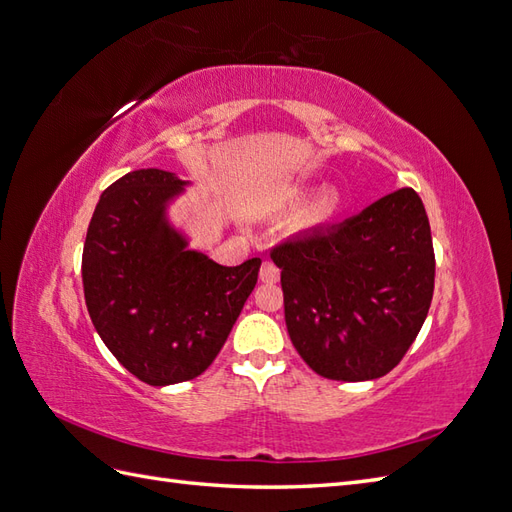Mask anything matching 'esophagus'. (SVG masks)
<instances>
[{"label":"esophagus","mask_w":512,"mask_h":512,"mask_svg":"<svg viewBox=\"0 0 512 512\" xmlns=\"http://www.w3.org/2000/svg\"><path fill=\"white\" fill-rule=\"evenodd\" d=\"M281 277V270L272 264V261H264L261 264V270H259V279L264 283H277Z\"/></svg>","instance_id":"obj_1"}]
</instances>
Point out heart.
I'll return each mask as SVG.
<instances>
[{
	"mask_svg": "<svg viewBox=\"0 0 512 512\" xmlns=\"http://www.w3.org/2000/svg\"><path fill=\"white\" fill-rule=\"evenodd\" d=\"M307 198V192L303 187H290L281 192L279 196V207L281 209H299ZM340 209V196L336 192H325L316 196L312 202H307L299 216V227L303 229H318L327 224L331 218L336 216Z\"/></svg>",
	"mask_w": 512,
	"mask_h": 512,
	"instance_id": "b5f03b06",
	"label": "heart"
}]
</instances>
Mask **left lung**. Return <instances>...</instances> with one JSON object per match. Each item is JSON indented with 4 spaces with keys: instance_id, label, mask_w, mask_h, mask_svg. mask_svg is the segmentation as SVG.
Returning <instances> with one entry per match:
<instances>
[{
    "instance_id": "1",
    "label": "left lung",
    "mask_w": 512,
    "mask_h": 512,
    "mask_svg": "<svg viewBox=\"0 0 512 512\" xmlns=\"http://www.w3.org/2000/svg\"><path fill=\"white\" fill-rule=\"evenodd\" d=\"M272 261L281 268L292 344L312 371L336 382L390 373L430 310V220L410 187L336 227L292 237Z\"/></svg>"
}]
</instances>
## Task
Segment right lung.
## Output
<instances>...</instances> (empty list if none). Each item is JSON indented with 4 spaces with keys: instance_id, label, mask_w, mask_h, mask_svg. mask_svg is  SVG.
I'll use <instances>...</instances> for the list:
<instances>
[{
    "instance_id": "1",
    "label": "right lung",
    "mask_w": 512,
    "mask_h": 512,
    "mask_svg": "<svg viewBox=\"0 0 512 512\" xmlns=\"http://www.w3.org/2000/svg\"><path fill=\"white\" fill-rule=\"evenodd\" d=\"M192 185L135 170L104 189L82 251L91 323L117 362L150 386L181 384L216 360L251 296L261 259L220 266L189 248L170 207Z\"/></svg>"
}]
</instances>
